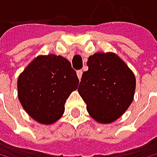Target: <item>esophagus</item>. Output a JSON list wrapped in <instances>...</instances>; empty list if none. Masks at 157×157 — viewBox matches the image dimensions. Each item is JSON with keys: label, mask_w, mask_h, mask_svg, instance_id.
Here are the masks:
<instances>
[{"label": "esophagus", "mask_w": 157, "mask_h": 157, "mask_svg": "<svg viewBox=\"0 0 157 157\" xmlns=\"http://www.w3.org/2000/svg\"><path fill=\"white\" fill-rule=\"evenodd\" d=\"M77 75H78V79H80V78H82V70L78 71V72H77Z\"/></svg>", "instance_id": "34e87169"}]
</instances>
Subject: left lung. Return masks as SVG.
Wrapping results in <instances>:
<instances>
[{"label":"left lung","instance_id":"obj_1","mask_svg":"<svg viewBox=\"0 0 157 157\" xmlns=\"http://www.w3.org/2000/svg\"><path fill=\"white\" fill-rule=\"evenodd\" d=\"M87 67L78 91L94 120L102 124L112 123L133 102L135 75L118 55L110 52L93 54L87 60Z\"/></svg>","mask_w":157,"mask_h":157}]
</instances>
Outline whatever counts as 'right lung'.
I'll list each match as a JSON object with an SVG mask.
<instances>
[{"instance_id": "right-lung-1", "label": "right lung", "mask_w": 157, "mask_h": 157, "mask_svg": "<svg viewBox=\"0 0 157 157\" xmlns=\"http://www.w3.org/2000/svg\"><path fill=\"white\" fill-rule=\"evenodd\" d=\"M78 78L62 56H38L17 78V94L23 109L36 122L51 125L65 112V103L78 88Z\"/></svg>"}]
</instances>
